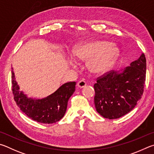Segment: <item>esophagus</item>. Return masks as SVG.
Instances as JSON below:
<instances>
[{"instance_id": "esophagus-1", "label": "esophagus", "mask_w": 154, "mask_h": 154, "mask_svg": "<svg viewBox=\"0 0 154 154\" xmlns=\"http://www.w3.org/2000/svg\"><path fill=\"white\" fill-rule=\"evenodd\" d=\"M86 85H87V83H86V82L85 81V80H80V81H79V82H78V84H77V86H78V87H79V88H83V87H85Z\"/></svg>"}]
</instances>
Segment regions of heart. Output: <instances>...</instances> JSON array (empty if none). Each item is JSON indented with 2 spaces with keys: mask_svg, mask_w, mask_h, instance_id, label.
Wrapping results in <instances>:
<instances>
[{
  "mask_svg": "<svg viewBox=\"0 0 154 154\" xmlns=\"http://www.w3.org/2000/svg\"><path fill=\"white\" fill-rule=\"evenodd\" d=\"M120 55V50L114 44L103 40H91L77 45L73 49V55L68 57L72 66L76 61H88V69L94 74L106 72L114 66Z\"/></svg>",
  "mask_w": 154,
  "mask_h": 154,
  "instance_id": "obj_1",
  "label": "heart"
}]
</instances>
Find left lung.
<instances>
[{
	"mask_svg": "<svg viewBox=\"0 0 154 154\" xmlns=\"http://www.w3.org/2000/svg\"><path fill=\"white\" fill-rule=\"evenodd\" d=\"M146 59L142 53L130 66L111 70L97 80L94 98L97 112L105 118L116 119L133 110L143 93Z\"/></svg>",
	"mask_w": 154,
	"mask_h": 154,
	"instance_id": "1",
	"label": "left lung"
}]
</instances>
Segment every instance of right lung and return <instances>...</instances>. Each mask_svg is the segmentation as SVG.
Returning a JSON list of instances; mask_svg holds the SVG:
<instances>
[{
	"mask_svg": "<svg viewBox=\"0 0 154 154\" xmlns=\"http://www.w3.org/2000/svg\"><path fill=\"white\" fill-rule=\"evenodd\" d=\"M12 91L15 101L27 116L38 122L53 124L60 120L66 114L67 102L75 91V82L61 85L55 92L41 99L28 98L16 82L11 72Z\"/></svg>",
	"mask_w": 154,
	"mask_h": 154,
	"instance_id": "add662e5",
	"label": "right lung"
}]
</instances>
